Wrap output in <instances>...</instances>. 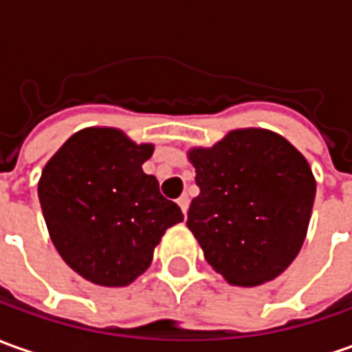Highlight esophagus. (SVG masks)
<instances>
[{
    "mask_svg": "<svg viewBox=\"0 0 352 352\" xmlns=\"http://www.w3.org/2000/svg\"><path fill=\"white\" fill-rule=\"evenodd\" d=\"M177 204L181 206V210H183V214L186 216V212H188V204H190V198H188V195H181L179 198H177Z\"/></svg>",
    "mask_w": 352,
    "mask_h": 352,
    "instance_id": "34e87169",
    "label": "esophagus"
}]
</instances>
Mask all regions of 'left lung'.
<instances>
[{"label":"left lung","instance_id":"left-lung-1","mask_svg":"<svg viewBox=\"0 0 352 352\" xmlns=\"http://www.w3.org/2000/svg\"><path fill=\"white\" fill-rule=\"evenodd\" d=\"M188 157L200 195L186 226L208 264L231 285L272 281L307 236L316 196L307 160L283 136L262 129L233 131Z\"/></svg>","mask_w":352,"mask_h":352}]
</instances>
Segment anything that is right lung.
Returning a JSON list of instances; mask_svg holds the SVG:
<instances>
[{
  "label": "right lung",
  "mask_w": 352,
  "mask_h": 352,
  "mask_svg": "<svg viewBox=\"0 0 352 352\" xmlns=\"http://www.w3.org/2000/svg\"><path fill=\"white\" fill-rule=\"evenodd\" d=\"M154 146L117 129L73 135L42 171L38 198L57 252L96 285L123 287L150 266L167 229L183 221L142 164Z\"/></svg>",
  "instance_id": "add662e5"
}]
</instances>
